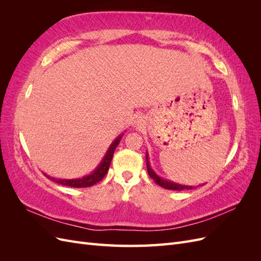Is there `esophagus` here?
<instances>
[{"mask_svg":"<svg viewBox=\"0 0 261 261\" xmlns=\"http://www.w3.org/2000/svg\"><path fill=\"white\" fill-rule=\"evenodd\" d=\"M145 124V120L143 116H136L135 120H134V125L136 126V127H140V126H143Z\"/></svg>","mask_w":261,"mask_h":261,"instance_id":"34e87169","label":"esophagus"}]
</instances>
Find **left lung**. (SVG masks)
Here are the masks:
<instances>
[{"instance_id": "8db88e82", "label": "left lung", "mask_w": 261, "mask_h": 261, "mask_svg": "<svg viewBox=\"0 0 261 261\" xmlns=\"http://www.w3.org/2000/svg\"><path fill=\"white\" fill-rule=\"evenodd\" d=\"M146 160H147V171H148V174L149 176L151 177L155 183L165 188V189H173V191H183V189H193V186H185V185H179V184H176V183H173V181H170V180H167L164 178H161L160 176H158L154 171L151 169V167H150V163H149V160H148V154L146 153Z\"/></svg>"}]
</instances>
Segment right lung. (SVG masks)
Instances as JSON below:
<instances>
[{
	"instance_id": "right-lung-1",
	"label": "right lung",
	"mask_w": 261,
	"mask_h": 261,
	"mask_svg": "<svg viewBox=\"0 0 261 261\" xmlns=\"http://www.w3.org/2000/svg\"><path fill=\"white\" fill-rule=\"evenodd\" d=\"M123 137L122 135L118 136L113 143L111 144V146L109 147L108 151L106 153V155L103 156V159L100 162V164L97 167V169L94 170L91 174L86 175L82 178H74V179H62V178H54V177H50L49 175L44 174L46 177H49L50 179L57 181L58 184L61 185H65V186H69V187H76V188H81V187H89L92 186L94 184H97L98 181H100L102 178H103L107 174V172L109 171L110 164H111L112 158L114 154V150L115 148L118 146L121 141V138Z\"/></svg>"
}]
</instances>
